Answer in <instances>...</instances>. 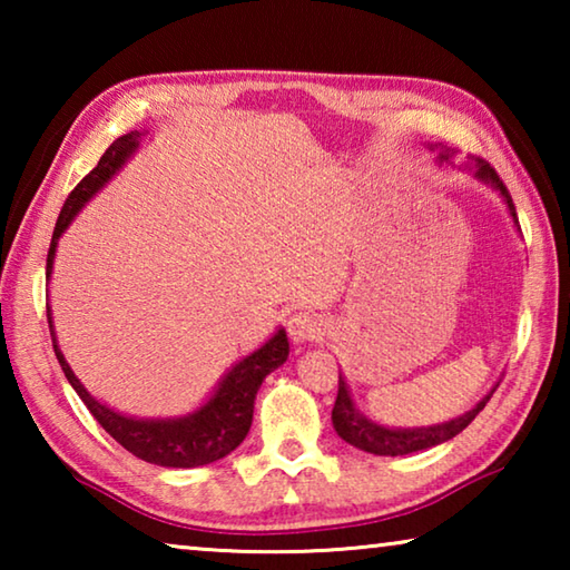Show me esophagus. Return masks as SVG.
I'll return each mask as SVG.
<instances>
[{
    "label": "esophagus",
    "mask_w": 570,
    "mask_h": 570,
    "mask_svg": "<svg viewBox=\"0 0 570 570\" xmlns=\"http://www.w3.org/2000/svg\"><path fill=\"white\" fill-rule=\"evenodd\" d=\"M324 320L314 312H296L288 316V336L294 342H314L324 334Z\"/></svg>",
    "instance_id": "esophagus-1"
}]
</instances>
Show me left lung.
Returning a JSON list of instances; mask_svg holds the SVG:
<instances>
[{
  "label": "left lung",
  "mask_w": 570,
  "mask_h": 570,
  "mask_svg": "<svg viewBox=\"0 0 570 570\" xmlns=\"http://www.w3.org/2000/svg\"><path fill=\"white\" fill-rule=\"evenodd\" d=\"M450 153H442V160H448ZM472 163H475V176L480 180H488L493 183V186L503 193L505 204L510 208V214H513L515 224H518V216H515V206H513V198H510V193L505 188L503 178L498 176V170L490 166L488 160H482L480 156H472ZM493 397V392L488 394L485 400H482L478 407H472L470 412L462 414L458 420H450L445 424H435V428H420V430H390V428H380V424H374L360 414V410L354 407V402L350 397V390H346V382L340 374V392H336V402H334V410H332V422H334V430L336 435H340L344 442H350V445L360 448L364 452H372V455H407V452H417V450H428V448H435L440 442H448L455 435H460L462 430L468 428V424L478 417L480 410L485 407L488 400Z\"/></svg>",
  "instance_id": "1"
}]
</instances>
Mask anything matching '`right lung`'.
Here are the masks:
<instances>
[{
  "label": "right lung",
  "instance_id": "right-lung-1",
  "mask_svg": "<svg viewBox=\"0 0 570 570\" xmlns=\"http://www.w3.org/2000/svg\"><path fill=\"white\" fill-rule=\"evenodd\" d=\"M138 130L112 140V146L102 153L98 166L77 183L70 196H67L52 230L50 250H47V278H50L52 272L57 238L65 234V228L70 226L77 210L88 204L95 193L115 176V170L130 158V153L138 148ZM47 322H50L57 362H60L67 382L72 384L77 394H80L85 407L92 412V417L102 424V430L108 432L115 442H120L125 450L132 452L135 458L153 462V465L160 468H200L208 465V462L226 458L228 452H234L250 430L258 387H262L266 374L274 372L276 366H282L288 356L286 332L278 330L262 350L246 356L244 362H238L234 370L226 374V380L218 384L214 397H210L198 412H193L188 417L180 420H132L122 417L120 412H112L110 407H105V404L90 397L88 390H85L80 380L72 374L70 364L65 362L60 346H57L50 308H47Z\"/></svg>",
  "mask_w": 570,
  "mask_h": 570
}]
</instances>
